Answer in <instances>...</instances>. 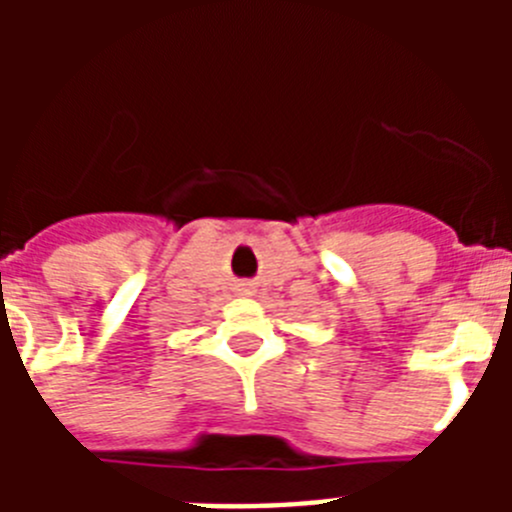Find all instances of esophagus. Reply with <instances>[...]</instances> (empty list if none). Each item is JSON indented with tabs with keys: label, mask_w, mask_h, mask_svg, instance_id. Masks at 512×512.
I'll use <instances>...</instances> for the list:
<instances>
[{
	"label": "esophagus",
	"mask_w": 512,
	"mask_h": 512,
	"mask_svg": "<svg viewBox=\"0 0 512 512\" xmlns=\"http://www.w3.org/2000/svg\"><path fill=\"white\" fill-rule=\"evenodd\" d=\"M241 289H243V292H246V295H253L251 284H241Z\"/></svg>",
	"instance_id": "1"
}]
</instances>
